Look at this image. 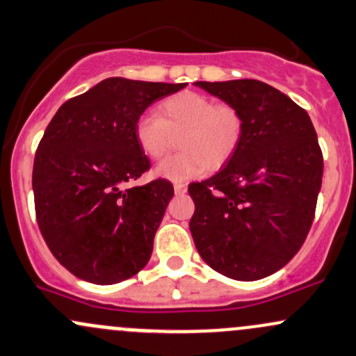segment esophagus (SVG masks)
<instances>
[{
	"label": "esophagus",
	"instance_id": "1",
	"mask_svg": "<svg viewBox=\"0 0 356 356\" xmlns=\"http://www.w3.org/2000/svg\"><path fill=\"white\" fill-rule=\"evenodd\" d=\"M174 191H175V194H184L187 191V186L184 184V182H175Z\"/></svg>",
	"mask_w": 356,
	"mask_h": 356
}]
</instances>
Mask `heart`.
Returning <instances> with one entry per match:
<instances>
[{
    "label": "heart",
    "instance_id": "obj_1",
    "mask_svg": "<svg viewBox=\"0 0 356 356\" xmlns=\"http://www.w3.org/2000/svg\"><path fill=\"white\" fill-rule=\"evenodd\" d=\"M177 136L181 152L163 159L155 174L182 182L221 169L235 157L245 136V116L235 104L182 91L160 104L159 116L148 113L135 123L136 142L150 159H162Z\"/></svg>",
    "mask_w": 356,
    "mask_h": 356
}]
</instances>
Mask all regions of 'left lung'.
I'll list each match as a JSON object with an SVG mask.
<instances>
[{
  "instance_id": "8db88e82",
  "label": "left lung",
  "mask_w": 356,
  "mask_h": 356,
  "mask_svg": "<svg viewBox=\"0 0 356 356\" xmlns=\"http://www.w3.org/2000/svg\"><path fill=\"white\" fill-rule=\"evenodd\" d=\"M196 86L240 108L245 136L216 175L189 184L194 243L222 275L264 279L292 260L314 221L323 181L318 135L306 109L260 81Z\"/></svg>"
}]
</instances>
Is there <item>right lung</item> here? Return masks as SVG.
<instances>
[{
  "label": "right lung",
  "mask_w": 356,
  "mask_h": 356,
  "mask_svg": "<svg viewBox=\"0 0 356 356\" xmlns=\"http://www.w3.org/2000/svg\"><path fill=\"white\" fill-rule=\"evenodd\" d=\"M186 86L109 77L65 101L45 128L33 160L35 214L52 255L79 279L109 286L150 260L174 187L165 179L127 187L150 169L135 123Z\"/></svg>",
  "instance_id": "add662e5"
}]
</instances>
